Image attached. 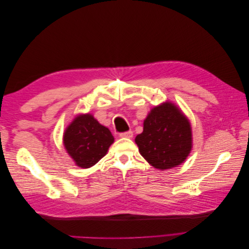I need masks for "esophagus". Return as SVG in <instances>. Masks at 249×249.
<instances>
[{"label":"esophagus","mask_w":249,"mask_h":249,"mask_svg":"<svg viewBox=\"0 0 249 249\" xmlns=\"http://www.w3.org/2000/svg\"><path fill=\"white\" fill-rule=\"evenodd\" d=\"M119 136L122 137V138H132L133 137V132L132 131H127V132L120 133Z\"/></svg>","instance_id":"obj_1"}]
</instances>
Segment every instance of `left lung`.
I'll return each instance as SVG.
<instances>
[{"label": "left lung", "mask_w": 249, "mask_h": 249, "mask_svg": "<svg viewBox=\"0 0 249 249\" xmlns=\"http://www.w3.org/2000/svg\"><path fill=\"white\" fill-rule=\"evenodd\" d=\"M135 142L141 156L155 168L177 167L191 152V125L175 104L163 103L150 110Z\"/></svg>", "instance_id": "left-lung-1"}]
</instances>
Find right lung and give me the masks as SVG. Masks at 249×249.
<instances>
[{
  "mask_svg": "<svg viewBox=\"0 0 249 249\" xmlns=\"http://www.w3.org/2000/svg\"><path fill=\"white\" fill-rule=\"evenodd\" d=\"M114 137L91 114H81L66 127L63 143L78 166L89 168L107 154Z\"/></svg>",
  "mask_w": 249,
  "mask_h": 249,
  "instance_id": "right-lung-1",
  "label": "right lung"
}]
</instances>
